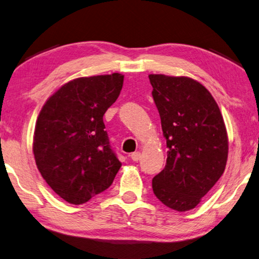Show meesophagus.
I'll use <instances>...</instances> for the list:
<instances>
[{
  "label": "esophagus",
  "mask_w": 259,
  "mask_h": 259,
  "mask_svg": "<svg viewBox=\"0 0 259 259\" xmlns=\"http://www.w3.org/2000/svg\"><path fill=\"white\" fill-rule=\"evenodd\" d=\"M130 158L133 159L134 162H138L140 159V153L139 152H135L130 155Z\"/></svg>",
  "instance_id": "34e87169"
}]
</instances>
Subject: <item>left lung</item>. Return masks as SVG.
Instances as JSON below:
<instances>
[{
  "label": "left lung",
  "instance_id": "1",
  "mask_svg": "<svg viewBox=\"0 0 259 259\" xmlns=\"http://www.w3.org/2000/svg\"><path fill=\"white\" fill-rule=\"evenodd\" d=\"M148 77L168 148L165 167L153 178V191L167 207L187 211L223 175L227 128L218 103L200 82L165 74Z\"/></svg>",
  "mask_w": 259,
  "mask_h": 259
}]
</instances>
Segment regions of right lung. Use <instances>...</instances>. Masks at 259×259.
Returning a JSON list of instances; mask_svg holds the SVG:
<instances>
[{
    "instance_id": "obj_1",
    "label": "right lung",
    "mask_w": 259,
    "mask_h": 259,
    "mask_svg": "<svg viewBox=\"0 0 259 259\" xmlns=\"http://www.w3.org/2000/svg\"><path fill=\"white\" fill-rule=\"evenodd\" d=\"M121 73L77 78L52 95L37 117L32 152L41 177L73 205L106 190L121 167L103 115L120 95Z\"/></svg>"
}]
</instances>
